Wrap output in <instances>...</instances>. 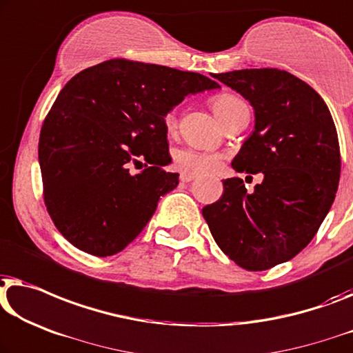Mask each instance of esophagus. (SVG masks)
Returning a JSON list of instances; mask_svg holds the SVG:
<instances>
[{"instance_id": "34e87169", "label": "esophagus", "mask_w": 353, "mask_h": 353, "mask_svg": "<svg viewBox=\"0 0 353 353\" xmlns=\"http://www.w3.org/2000/svg\"><path fill=\"white\" fill-rule=\"evenodd\" d=\"M194 178H196V175H194V173H188V172H183L181 175H180V180H181L183 183H189V181H192Z\"/></svg>"}]
</instances>
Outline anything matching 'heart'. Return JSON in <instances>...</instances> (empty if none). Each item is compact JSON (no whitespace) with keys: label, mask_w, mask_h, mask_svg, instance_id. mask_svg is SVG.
Returning <instances> with one entry per match:
<instances>
[{"label":"heart","mask_w":353,"mask_h":353,"mask_svg":"<svg viewBox=\"0 0 353 353\" xmlns=\"http://www.w3.org/2000/svg\"><path fill=\"white\" fill-rule=\"evenodd\" d=\"M243 101L239 100L237 97L231 94H218L212 99V106L214 114H216L221 122L232 113L237 106L242 105ZM164 125L168 132H172L176 127V110H168L164 114ZM175 165L183 172L188 173H210L216 170L221 164L223 156L213 151H201L194 148H181L175 151Z\"/></svg>","instance_id":"heart-1"}]
</instances>
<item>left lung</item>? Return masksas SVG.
I'll list each match as a JSON object with an SVG mask.
<instances>
[{"label":"left lung","mask_w":353,"mask_h":353,"mask_svg":"<svg viewBox=\"0 0 353 353\" xmlns=\"http://www.w3.org/2000/svg\"><path fill=\"white\" fill-rule=\"evenodd\" d=\"M213 78L254 110V130L232 168L264 178L253 192L240 178L223 180V196L202 214L237 265L270 269L307 247L333 205L341 176L338 132L323 99L288 71L237 70Z\"/></svg>","instance_id":"left-lung-1"}]
</instances>
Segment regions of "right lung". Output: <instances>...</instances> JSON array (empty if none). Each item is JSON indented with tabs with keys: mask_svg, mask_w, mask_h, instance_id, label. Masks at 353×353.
I'll list each match as a JSON object with an SVG mask.
<instances>
[{
	"mask_svg": "<svg viewBox=\"0 0 353 353\" xmlns=\"http://www.w3.org/2000/svg\"><path fill=\"white\" fill-rule=\"evenodd\" d=\"M207 76L162 65L106 60L73 76L39 134L44 203L76 248L111 256L146 226L178 185L164 170V114L189 94L218 89ZM134 163H145L130 174Z\"/></svg>",
	"mask_w": 353,
	"mask_h": 353,
	"instance_id": "1",
	"label": "right lung"
}]
</instances>
